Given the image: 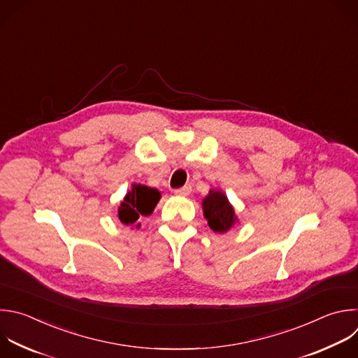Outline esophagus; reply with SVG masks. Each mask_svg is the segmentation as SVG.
<instances>
[{
  "instance_id": "34e87169",
  "label": "esophagus",
  "mask_w": 358,
  "mask_h": 358,
  "mask_svg": "<svg viewBox=\"0 0 358 358\" xmlns=\"http://www.w3.org/2000/svg\"><path fill=\"white\" fill-rule=\"evenodd\" d=\"M191 185H184L182 188H177V189H174V194L176 195H182V196H185V195H189L191 194Z\"/></svg>"
}]
</instances>
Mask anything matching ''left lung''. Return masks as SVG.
<instances>
[{"label":"left lung","instance_id":"obj_1","mask_svg":"<svg viewBox=\"0 0 358 358\" xmlns=\"http://www.w3.org/2000/svg\"><path fill=\"white\" fill-rule=\"evenodd\" d=\"M203 216L213 231L223 233L231 227L236 220L234 210L227 198L219 191H210L202 202Z\"/></svg>","mask_w":358,"mask_h":358}]
</instances>
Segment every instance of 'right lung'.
Instances as JSON below:
<instances>
[{
  "label": "right lung",
  "mask_w": 358,
  "mask_h": 358,
  "mask_svg": "<svg viewBox=\"0 0 358 358\" xmlns=\"http://www.w3.org/2000/svg\"><path fill=\"white\" fill-rule=\"evenodd\" d=\"M160 199V192L155 188L138 184L134 185L117 209L119 220L125 224H134L142 215L148 216L153 212Z\"/></svg>",
  "instance_id": "1"
}]
</instances>
